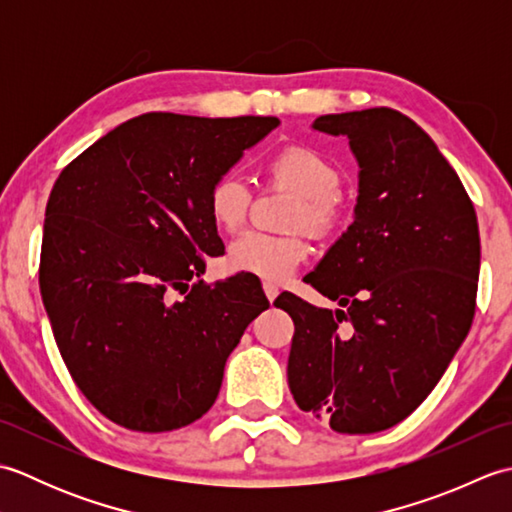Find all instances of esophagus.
<instances>
[{"mask_svg":"<svg viewBox=\"0 0 512 512\" xmlns=\"http://www.w3.org/2000/svg\"><path fill=\"white\" fill-rule=\"evenodd\" d=\"M264 295H266V299L270 303H273L277 299V295H279V288L275 284H270V281H264Z\"/></svg>","mask_w":512,"mask_h":512,"instance_id":"34e87169","label":"esophagus"}]
</instances>
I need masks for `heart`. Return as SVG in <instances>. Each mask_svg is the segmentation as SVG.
<instances>
[{"label":"heart","mask_w":512,"mask_h":512,"mask_svg":"<svg viewBox=\"0 0 512 512\" xmlns=\"http://www.w3.org/2000/svg\"><path fill=\"white\" fill-rule=\"evenodd\" d=\"M268 176L299 195V206L292 215V228L306 226L312 233H328L336 222V202L341 193V171L330 158L306 145H288L268 160ZM209 215L217 228L235 231L244 224L250 189L235 173L217 178L209 198ZM310 246L301 235H268L246 231L228 246V266L239 273H250L270 281H281L295 273L308 257Z\"/></svg>","instance_id":"heart-1"}]
</instances>
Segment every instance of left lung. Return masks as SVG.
I'll use <instances>...</instances> for the list:
<instances>
[{"instance_id": "obj_1", "label": "left lung", "mask_w": 512, "mask_h": 512, "mask_svg": "<svg viewBox=\"0 0 512 512\" xmlns=\"http://www.w3.org/2000/svg\"><path fill=\"white\" fill-rule=\"evenodd\" d=\"M312 129L350 140L358 195L354 222L306 275L339 310L290 292L275 301L295 321L288 385L299 409L334 431H385L431 394L471 330L477 215L458 173L405 114H325Z\"/></svg>"}]
</instances>
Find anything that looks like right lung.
Returning a JSON list of instances; mask_svg holds the SVG:
<instances>
[{"mask_svg": "<svg viewBox=\"0 0 512 512\" xmlns=\"http://www.w3.org/2000/svg\"><path fill=\"white\" fill-rule=\"evenodd\" d=\"M275 127V116L149 112L96 140L54 182L43 306L76 387L121 427L160 433L202 418L226 358L270 306L248 275L189 281L224 253L211 184Z\"/></svg>", "mask_w": 512, "mask_h": 512, "instance_id": "right-lung-1", "label": "right lung"}]
</instances>
